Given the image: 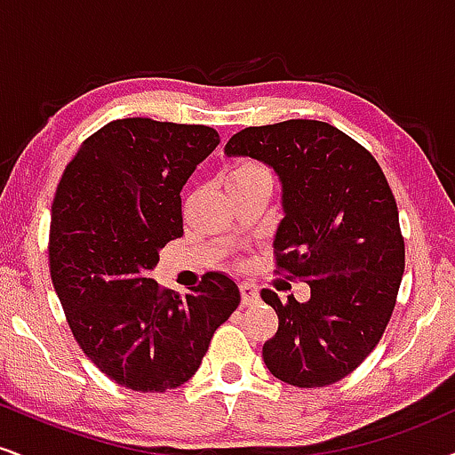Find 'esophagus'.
<instances>
[{"mask_svg": "<svg viewBox=\"0 0 455 455\" xmlns=\"http://www.w3.org/2000/svg\"><path fill=\"white\" fill-rule=\"evenodd\" d=\"M239 291H242L243 306L254 304V301L259 299V289L254 284H248V282H243V284H239Z\"/></svg>", "mask_w": 455, "mask_h": 455, "instance_id": "obj_1", "label": "esophagus"}]
</instances>
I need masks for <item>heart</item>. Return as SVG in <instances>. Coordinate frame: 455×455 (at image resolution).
<instances>
[{
    "label": "heart",
    "mask_w": 455,
    "mask_h": 455,
    "mask_svg": "<svg viewBox=\"0 0 455 455\" xmlns=\"http://www.w3.org/2000/svg\"><path fill=\"white\" fill-rule=\"evenodd\" d=\"M263 180L271 181V175L263 164H257V162H237V164L231 166V171H228L227 175L228 186L248 184V181H263Z\"/></svg>",
    "instance_id": "heart-1"
}]
</instances>
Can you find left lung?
Instances as JSON below:
<instances>
[{
    "label": "left lung",
    "mask_w": 455,
    "mask_h": 455,
    "mask_svg": "<svg viewBox=\"0 0 455 455\" xmlns=\"http://www.w3.org/2000/svg\"><path fill=\"white\" fill-rule=\"evenodd\" d=\"M227 156L254 158L278 175V267L310 286V299L260 297L278 315L263 344L269 372L295 387H325L351 374L377 347L404 274L398 205L370 151L338 128L289 119L245 128Z\"/></svg>",
    "instance_id": "left-lung-1"
}]
</instances>
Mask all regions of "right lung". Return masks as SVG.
I'll use <instances>...</instances> for the list:
<instances>
[{
  "instance_id": "add662e5",
  "label": "right lung",
  "mask_w": 455,
  "mask_h": 455,
  "mask_svg": "<svg viewBox=\"0 0 455 455\" xmlns=\"http://www.w3.org/2000/svg\"><path fill=\"white\" fill-rule=\"evenodd\" d=\"M218 143L207 126L117 119L81 145L57 186L55 293L83 353L128 389L154 394L192 379L242 299L220 271L186 295L149 278L160 250L184 235L181 188Z\"/></svg>"
}]
</instances>
